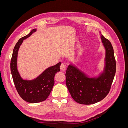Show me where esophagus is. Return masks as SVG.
<instances>
[{"label":"esophagus","instance_id":"obj_1","mask_svg":"<svg viewBox=\"0 0 128 128\" xmlns=\"http://www.w3.org/2000/svg\"><path fill=\"white\" fill-rule=\"evenodd\" d=\"M66 68H67L66 65L64 64H62L60 66V69H61V70L62 72H64L66 70Z\"/></svg>","mask_w":128,"mask_h":128}]
</instances>
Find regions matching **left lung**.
Masks as SVG:
<instances>
[{
    "label": "left lung",
    "mask_w": 128,
    "mask_h": 128,
    "mask_svg": "<svg viewBox=\"0 0 128 128\" xmlns=\"http://www.w3.org/2000/svg\"><path fill=\"white\" fill-rule=\"evenodd\" d=\"M106 50L105 65L98 77L89 78L84 72L70 64L66 72V84L72 97L77 102L91 104L101 101L109 93L116 72V61L110 42L101 34Z\"/></svg>",
    "instance_id": "obj_1"
}]
</instances>
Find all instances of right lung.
<instances>
[{
	"mask_svg": "<svg viewBox=\"0 0 128 128\" xmlns=\"http://www.w3.org/2000/svg\"><path fill=\"white\" fill-rule=\"evenodd\" d=\"M36 31L32 29L27 35L21 38L14 46L10 60V72L13 82L18 94L26 102L37 103L44 101L48 98L54 84V76L60 71L61 62L50 67L36 78L24 80L20 76L17 69L18 53L23 41Z\"/></svg>",
	"mask_w": 128,
	"mask_h": 128,
	"instance_id": "1",
	"label": "right lung"
}]
</instances>
